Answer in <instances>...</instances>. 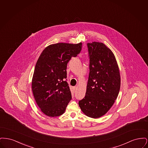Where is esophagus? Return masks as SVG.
<instances>
[{"instance_id": "obj_1", "label": "esophagus", "mask_w": 148, "mask_h": 148, "mask_svg": "<svg viewBox=\"0 0 148 148\" xmlns=\"http://www.w3.org/2000/svg\"><path fill=\"white\" fill-rule=\"evenodd\" d=\"M73 89H74V91H76V90H77V86H74V87H73Z\"/></svg>"}]
</instances>
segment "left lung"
<instances>
[{"mask_svg": "<svg viewBox=\"0 0 148 148\" xmlns=\"http://www.w3.org/2000/svg\"><path fill=\"white\" fill-rule=\"evenodd\" d=\"M90 72L85 96L79 101L85 115L99 118L113 106L119 92L120 75L112 51L102 42L87 44Z\"/></svg>", "mask_w": 148, "mask_h": 148, "instance_id": "8db88e82", "label": "left lung"}]
</instances>
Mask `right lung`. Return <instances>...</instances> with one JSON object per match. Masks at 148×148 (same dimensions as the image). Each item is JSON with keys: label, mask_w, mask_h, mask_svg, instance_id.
Here are the masks:
<instances>
[{"label": "right lung", "mask_w": 148, "mask_h": 148, "mask_svg": "<svg viewBox=\"0 0 148 148\" xmlns=\"http://www.w3.org/2000/svg\"><path fill=\"white\" fill-rule=\"evenodd\" d=\"M82 43L60 42L43 50L35 65L32 88L37 105L50 117L62 115L71 99L66 81V67L71 57L80 53Z\"/></svg>", "instance_id": "1"}]
</instances>
